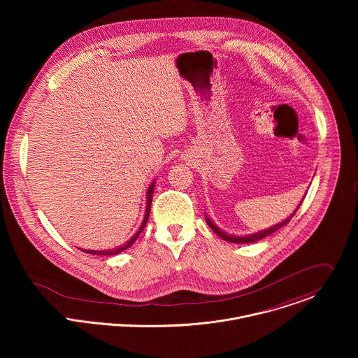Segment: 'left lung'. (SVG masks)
<instances>
[{
  "label": "left lung",
  "mask_w": 358,
  "mask_h": 358,
  "mask_svg": "<svg viewBox=\"0 0 358 358\" xmlns=\"http://www.w3.org/2000/svg\"><path fill=\"white\" fill-rule=\"evenodd\" d=\"M306 196V194H305ZM305 199V197H303ZM303 201V200H302ZM302 201H301V204H302ZM301 204L296 206V209L294 210V213H291V216H288L285 220H282V222H280V223H277V224H274V226H271V227H268V229H266V230H260V231H257V233H254V234H247V236H233V234H227L226 231H223V230H220L208 216H205V220H206V223H208V226L220 237V238H223L224 241H229V243H234V244H251V243H256V241H259V240H262V238H264V237H267V236H270L271 233H274V231H277L278 229H281V227H284V226H287L288 224V222L292 219V216L296 213V210L299 209V206Z\"/></svg>",
  "instance_id": "obj_1"
}]
</instances>
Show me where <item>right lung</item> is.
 Listing matches in <instances>:
<instances>
[{
	"label": "right lung",
	"mask_w": 358,
	"mask_h": 358,
	"mask_svg": "<svg viewBox=\"0 0 358 358\" xmlns=\"http://www.w3.org/2000/svg\"><path fill=\"white\" fill-rule=\"evenodd\" d=\"M154 186H155V180L152 182V185L149 186V189H148V192H146V212H145V217H143V220H142V224H141L139 230L132 236V238H131L129 241H127V244H124V245H121V247H117V248H114V250H103V251H96V250H95V251H94V250H81V251H83V252H87V254H91V255L113 256L118 255V254H121L122 251L128 250V248L136 241V238L139 237V234L142 233V230L145 229V226H146V223H148V219H149V215H150V208H152V200H153Z\"/></svg>",
	"instance_id": "obj_1"
}]
</instances>
